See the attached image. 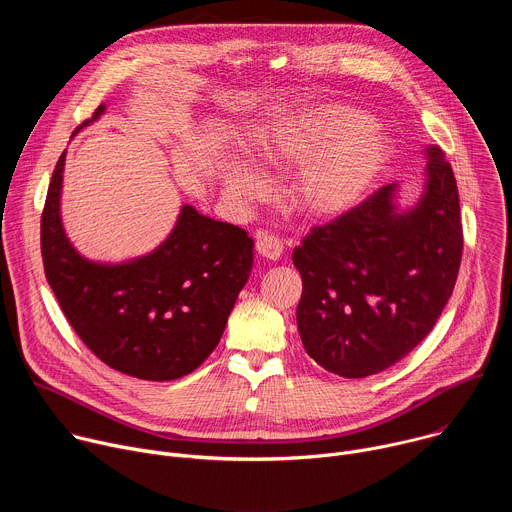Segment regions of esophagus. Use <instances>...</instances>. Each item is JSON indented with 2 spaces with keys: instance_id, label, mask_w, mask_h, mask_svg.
<instances>
[{
  "instance_id": "1",
  "label": "esophagus",
  "mask_w": 512,
  "mask_h": 512,
  "mask_svg": "<svg viewBox=\"0 0 512 512\" xmlns=\"http://www.w3.org/2000/svg\"><path fill=\"white\" fill-rule=\"evenodd\" d=\"M255 249L259 253V257L267 259V261H277L283 253V245L275 235H267V233H259Z\"/></svg>"
}]
</instances>
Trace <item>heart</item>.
<instances>
[{"label":"heart","mask_w":512,"mask_h":512,"mask_svg":"<svg viewBox=\"0 0 512 512\" xmlns=\"http://www.w3.org/2000/svg\"><path fill=\"white\" fill-rule=\"evenodd\" d=\"M367 127L360 111L324 103L263 139L259 158L273 170L304 166L291 184V202L312 218L338 216L364 196L387 160L383 141L362 133ZM225 184L247 200L267 190L265 178L241 162L229 168Z\"/></svg>","instance_id":"b5f03b06"}]
</instances>
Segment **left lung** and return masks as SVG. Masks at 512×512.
I'll list each match as a JSON object with an SVG mask.
<instances>
[{
  "label": "left lung",
  "mask_w": 512,
  "mask_h": 512,
  "mask_svg": "<svg viewBox=\"0 0 512 512\" xmlns=\"http://www.w3.org/2000/svg\"><path fill=\"white\" fill-rule=\"evenodd\" d=\"M425 182L401 208L399 184L316 227L294 251L302 275L298 330L326 371L362 379L407 356L446 308L462 261L460 198L452 166L425 148Z\"/></svg>",
  "instance_id": "8db88e82"
}]
</instances>
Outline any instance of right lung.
Instances as JSON below:
<instances>
[{
	"instance_id": "right-lung-1",
	"label": "right lung",
	"mask_w": 512,
	"mask_h": 512,
	"mask_svg": "<svg viewBox=\"0 0 512 512\" xmlns=\"http://www.w3.org/2000/svg\"><path fill=\"white\" fill-rule=\"evenodd\" d=\"M103 113L99 105L72 135ZM64 160L66 152L48 186L40 245L66 320L95 356L123 375L174 381L192 373L221 342L253 269V239L184 204L172 233L152 253L121 263L91 261L62 225Z\"/></svg>"
}]
</instances>
